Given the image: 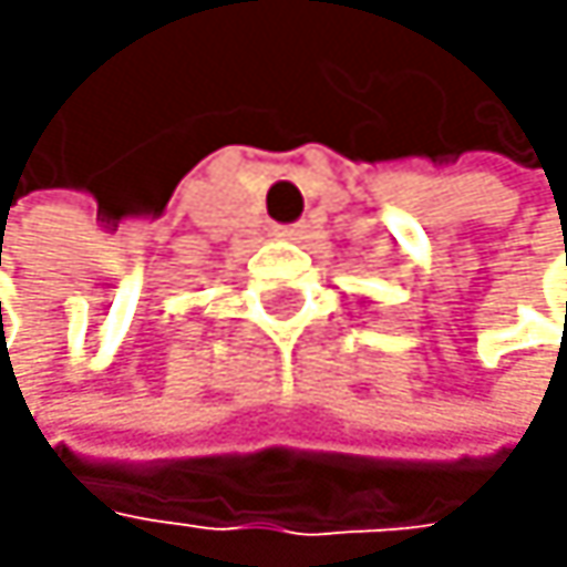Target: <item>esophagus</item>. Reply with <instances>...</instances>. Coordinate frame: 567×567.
Instances as JSON below:
<instances>
[{"label": "esophagus", "instance_id": "1", "mask_svg": "<svg viewBox=\"0 0 567 567\" xmlns=\"http://www.w3.org/2000/svg\"><path fill=\"white\" fill-rule=\"evenodd\" d=\"M306 230H309L306 224H292V227H278L275 234H278V237H286V241H302Z\"/></svg>", "mask_w": 567, "mask_h": 567}]
</instances>
